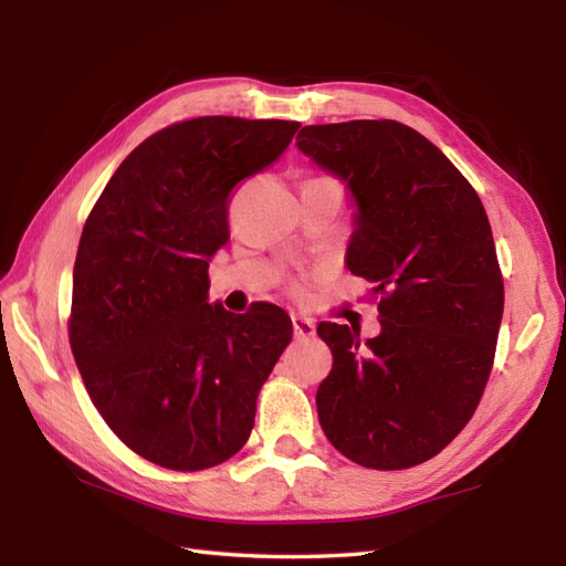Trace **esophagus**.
Returning <instances> with one entry per match:
<instances>
[{"label": "esophagus", "instance_id": "obj_1", "mask_svg": "<svg viewBox=\"0 0 566 566\" xmlns=\"http://www.w3.org/2000/svg\"><path fill=\"white\" fill-rule=\"evenodd\" d=\"M292 326L296 338H314L316 335V323L306 316H292Z\"/></svg>", "mask_w": 566, "mask_h": 566}]
</instances>
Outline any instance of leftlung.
Masks as SVG:
<instances>
[{
  "label": "left lung",
  "mask_w": 566,
  "mask_h": 566,
  "mask_svg": "<svg viewBox=\"0 0 566 566\" xmlns=\"http://www.w3.org/2000/svg\"><path fill=\"white\" fill-rule=\"evenodd\" d=\"M296 146L357 203L345 264L375 284L381 333L323 323L316 408L347 460L406 469L457 438L482 399L503 316L484 203L440 148L399 122L304 126Z\"/></svg>",
  "instance_id": "1"
}]
</instances>
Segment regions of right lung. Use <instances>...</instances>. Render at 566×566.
<instances>
[{
    "label": "right lung",
    "mask_w": 566,
    "mask_h": 566,
    "mask_svg": "<svg viewBox=\"0 0 566 566\" xmlns=\"http://www.w3.org/2000/svg\"><path fill=\"white\" fill-rule=\"evenodd\" d=\"M298 130L276 118L199 116L146 138L118 165L82 228L70 347L92 403L148 462L199 472L255 426L264 379L292 340L280 306L209 304V260L228 199Z\"/></svg>",
    "instance_id": "add662e5"
}]
</instances>
